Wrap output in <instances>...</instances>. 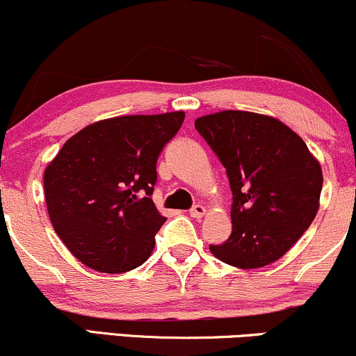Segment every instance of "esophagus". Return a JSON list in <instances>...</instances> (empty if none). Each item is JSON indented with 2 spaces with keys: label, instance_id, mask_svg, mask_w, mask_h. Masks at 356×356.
<instances>
[{
  "label": "esophagus",
  "instance_id": "obj_1",
  "mask_svg": "<svg viewBox=\"0 0 356 356\" xmlns=\"http://www.w3.org/2000/svg\"><path fill=\"white\" fill-rule=\"evenodd\" d=\"M206 214V208L204 206H201V204H195L193 206V208L190 209V216L191 218H203Z\"/></svg>",
  "mask_w": 356,
  "mask_h": 356
}]
</instances>
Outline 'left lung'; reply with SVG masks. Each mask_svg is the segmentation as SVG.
<instances>
[{
    "label": "left lung",
    "instance_id": "1",
    "mask_svg": "<svg viewBox=\"0 0 356 356\" xmlns=\"http://www.w3.org/2000/svg\"><path fill=\"white\" fill-rule=\"evenodd\" d=\"M195 127L226 168L232 191L231 236L209 251L238 269L272 264L317 216L323 185L318 160L270 115L221 111L196 118Z\"/></svg>",
    "mask_w": 356,
    "mask_h": 356
}]
</instances>
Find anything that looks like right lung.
<instances>
[{
    "mask_svg": "<svg viewBox=\"0 0 356 356\" xmlns=\"http://www.w3.org/2000/svg\"><path fill=\"white\" fill-rule=\"evenodd\" d=\"M185 112L105 118L72 135L44 170L47 213L82 264L122 274L152 256L165 216L152 201L156 160Z\"/></svg>",
    "mask_w": 356,
    "mask_h": 356,
    "instance_id": "right-lung-1",
    "label": "right lung"
}]
</instances>
